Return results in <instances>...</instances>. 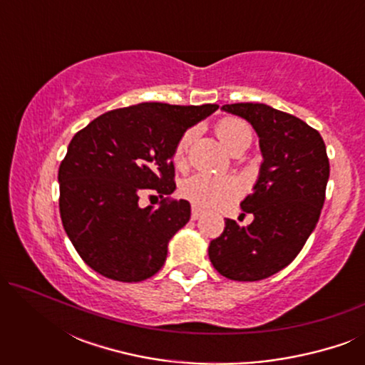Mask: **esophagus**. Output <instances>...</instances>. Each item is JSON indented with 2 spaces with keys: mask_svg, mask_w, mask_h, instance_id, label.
<instances>
[{
  "mask_svg": "<svg viewBox=\"0 0 365 365\" xmlns=\"http://www.w3.org/2000/svg\"><path fill=\"white\" fill-rule=\"evenodd\" d=\"M201 216H202V209L197 207V206H194L192 207V212H191V217L194 219V221H196V219H199Z\"/></svg>",
  "mask_w": 365,
  "mask_h": 365,
  "instance_id": "obj_1",
  "label": "esophagus"
}]
</instances>
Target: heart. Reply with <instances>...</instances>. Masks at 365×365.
<instances>
[{"mask_svg":"<svg viewBox=\"0 0 365 365\" xmlns=\"http://www.w3.org/2000/svg\"><path fill=\"white\" fill-rule=\"evenodd\" d=\"M216 133L221 141L229 148L242 134L251 133V129L242 119L237 118H222L217 123ZM194 133L186 131L178 139L176 146L173 149V163L178 168H182L186 164V156L189 144L192 141ZM242 186L239 179L231 176H212L207 173H197L194 176L187 178L181 186V194L187 201L196 204L199 207L217 209L224 207L227 204L241 196Z\"/></svg>","mask_w":365,"mask_h":365,"instance_id":"heart-1","label":"heart"}]
</instances>
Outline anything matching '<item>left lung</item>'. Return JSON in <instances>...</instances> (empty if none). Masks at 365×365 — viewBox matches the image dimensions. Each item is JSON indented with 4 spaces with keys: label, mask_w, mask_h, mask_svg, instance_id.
I'll use <instances>...</instances> for the list:
<instances>
[{
    "label": "left lung",
    "mask_w": 365,
    "mask_h": 365,
    "mask_svg": "<svg viewBox=\"0 0 365 365\" xmlns=\"http://www.w3.org/2000/svg\"><path fill=\"white\" fill-rule=\"evenodd\" d=\"M256 129L264 161L254 192L241 202L249 226L226 219L209 244V259L232 281H261L289 266L321 216L329 158L319 131L292 114L261 103L224 104Z\"/></svg>",
    "instance_id": "1"
}]
</instances>
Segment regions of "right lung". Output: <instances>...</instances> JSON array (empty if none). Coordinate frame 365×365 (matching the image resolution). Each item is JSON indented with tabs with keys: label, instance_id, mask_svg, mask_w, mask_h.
I'll return each instance as SVG.
<instances>
[{
	"label": "right lung",
	"instance_id": "add662e5",
	"mask_svg": "<svg viewBox=\"0 0 365 365\" xmlns=\"http://www.w3.org/2000/svg\"><path fill=\"white\" fill-rule=\"evenodd\" d=\"M217 108L141 103L104 113L74 134L58 173L59 214L89 267L139 282L164 266L169 239L191 217V204L171 197L173 149ZM144 190L160 194L156 210L138 206Z\"/></svg>",
	"mask_w": 365,
	"mask_h": 365
}]
</instances>
